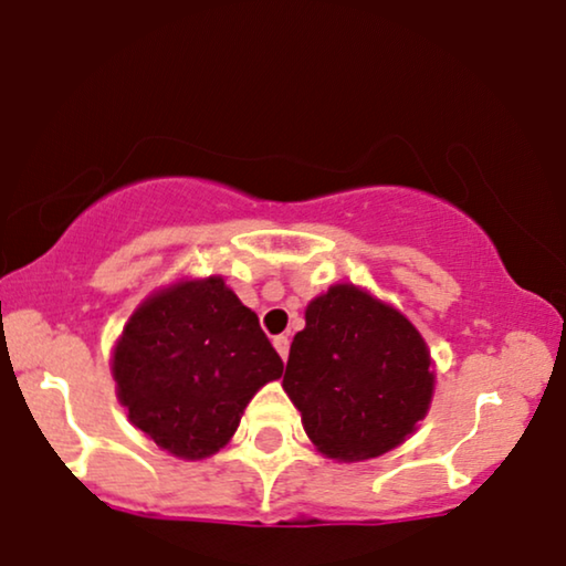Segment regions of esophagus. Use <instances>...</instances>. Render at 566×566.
<instances>
[{
    "label": "esophagus",
    "instance_id": "1",
    "mask_svg": "<svg viewBox=\"0 0 566 566\" xmlns=\"http://www.w3.org/2000/svg\"><path fill=\"white\" fill-rule=\"evenodd\" d=\"M274 347H276V353L282 355V360H287V355H290V339L284 334H279V336H274Z\"/></svg>",
    "mask_w": 566,
    "mask_h": 566
}]
</instances>
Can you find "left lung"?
<instances>
[{"mask_svg":"<svg viewBox=\"0 0 566 566\" xmlns=\"http://www.w3.org/2000/svg\"><path fill=\"white\" fill-rule=\"evenodd\" d=\"M282 386L321 454L370 460L426 418L431 355L402 313L355 284H334L307 305Z\"/></svg>","mask_w":566,"mask_h":566,"instance_id":"left-lung-1","label":"left lung"}]
</instances>
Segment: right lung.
Segmentation results:
<instances>
[{"label": "right lung", "instance_id": "1", "mask_svg": "<svg viewBox=\"0 0 566 566\" xmlns=\"http://www.w3.org/2000/svg\"><path fill=\"white\" fill-rule=\"evenodd\" d=\"M284 363L250 307L221 276L154 292L127 321L112 357L127 418L169 454L203 460Z\"/></svg>", "mask_w": 566, "mask_h": 566}]
</instances>
